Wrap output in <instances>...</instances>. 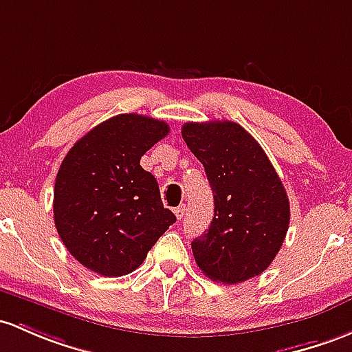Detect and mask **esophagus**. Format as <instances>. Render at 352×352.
Masks as SVG:
<instances>
[{
	"mask_svg": "<svg viewBox=\"0 0 352 352\" xmlns=\"http://www.w3.org/2000/svg\"><path fill=\"white\" fill-rule=\"evenodd\" d=\"M184 210H186V205H179L175 210V214H176V218L177 220H181V218L184 217Z\"/></svg>",
	"mask_w": 352,
	"mask_h": 352,
	"instance_id": "34e87169",
	"label": "esophagus"
}]
</instances>
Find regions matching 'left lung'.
Instances as JSON below:
<instances>
[{
  "label": "left lung",
  "mask_w": 352,
  "mask_h": 352,
  "mask_svg": "<svg viewBox=\"0 0 352 352\" xmlns=\"http://www.w3.org/2000/svg\"><path fill=\"white\" fill-rule=\"evenodd\" d=\"M184 142L205 166L214 217L191 243L199 270L226 285L256 277L285 240L290 205L262 146L230 120L188 122Z\"/></svg>",
  "instance_id": "8db88e82"
}]
</instances>
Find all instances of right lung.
I'll list each match as a JSON object with an SVG mask.
<instances>
[{"instance_id":"obj_1","label":"right lung","mask_w":352,"mask_h":352,"mask_svg":"<svg viewBox=\"0 0 352 352\" xmlns=\"http://www.w3.org/2000/svg\"><path fill=\"white\" fill-rule=\"evenodd\" d=\"M168 132V124L153 117H111L75 142L60 164L56 232L89 270L105 277L131 274L176 221L162 205L156 177L141 166Z\"/></svg>"}]
</instances>
